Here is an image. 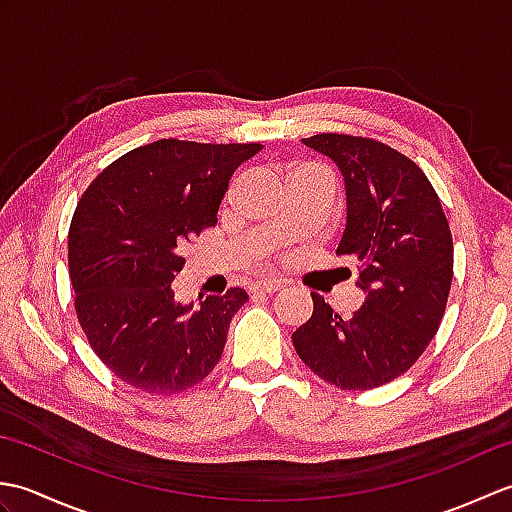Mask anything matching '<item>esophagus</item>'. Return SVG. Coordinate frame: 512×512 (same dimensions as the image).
<instances>
[{
	"mask_svg": "<svg viewBox=\"0 0 512 512\" xmlns=\"http://www.w3.org/2000/svg\"><path fill=\"white\" fill-rule=\"evenodd\" d=\"M284 288V281L281 279H268V281H257V284H250V292H277Z\"/></svg>",
	"mask_w": 512,
	"mask_h": 512,
	"instance_id": "34e87169",
	"label": "esophagus"
}]
</instances>
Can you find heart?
<instances>
[{
    "label": "heart",
    "instance_id": "heart-1",
    "mask_svg": "<svg viewBox=\"0 0 512 512\" xmlns=\"http://www.w3.org/2000/svg\"><path fill=\"white\" fill-rule=\"evenodd\" d=\"M297 169H299V167H297Z\"/></svg>",
    "mask_w": 512,
    "mask_h": 512
}]
</instances>
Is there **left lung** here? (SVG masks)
<instances>
[{
  "label": "left lung",
  "mask_w": 512,
  "mask_h": 512,
  "mask_svg": "<svg viewBox=\"0 0 512 512\" xmlns=\"http://www.w3.org/2000/svg\"><path fill=\"white\" fill-rule=\"evenodd\" d=\"M303 143L343 173L347 222L336 255L356 264L365 303L343 319L312 292V317L292 343L325 383L367 391L405 374L436 336L453 279L451 228L429 178L394 147L350 134Z\"/></svg>",
  "instance_id": "1"
}]
</instances>
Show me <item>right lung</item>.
<instances>
[{"label": "right lung", "instance_id": "add662e5", "mask_svg": "<svg viewBox=\"0 0 512 512\" xmlns=\"http://www.w3.org/2000/svg\"><path fill=\"white\" fill-rule=\"evenodd\" d=\"M259 149L162 138L112 162L81 195L68 233L74 310L94 354L123 383L180 394L222 358L246 290L193 308L176 301L171 281L191 239L217 224L235 169Z\"/></svg>", "mask_w": 512, "mask_h": 512}]
</instances>
